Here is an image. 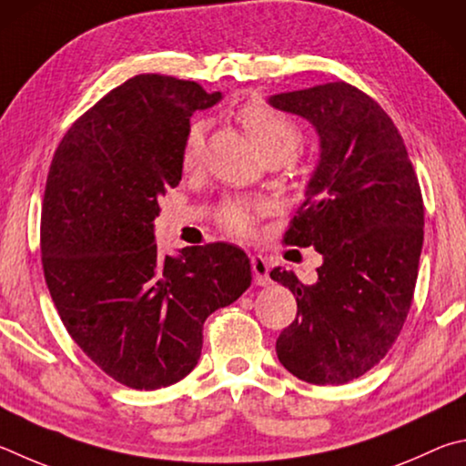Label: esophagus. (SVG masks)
Returning <instances> with one entry per match:
<instances>
[{"instance_id": "1", "label": "esophagus", "mask_w": 466, "mask_h": 466, "mask_svg": "<svg viewBox=\"0 0 466 466\" xmlns=\"http://www.w3.org/2000/svg\"><path fill=\"white\" fill-rule=\"evenodd\" d=\"M251 272H254V282L258 287H266L270 282V266H268L266 258L251 256Z\"/></svg>"}]
</instances>
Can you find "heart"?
Segmentation results:
<instances>
[{
	"label": "heart",
	"mask_w": 466,
	"mask_h": 466,
	"mask_svg": "<svg viewBox=\"0 0 466 466\" xmlns=\"http://www.w3.org/2000/svg\"><path fill=\"white\" fill-rule=\"evenodd\" d=\"M238 120L251 137V141L256 143L259 153L264 155V159L274 157V155L287 159L300 145V128L297 122L262 100H251L246 106H241V110L238 112ZM204 138H207V127H204V122H192L186 130L182 153H179L182 167L186 171H192L200 166ZM266 210V200L233 198L223 204V208L218 212V220L228 233L238 235V238H251L256 231L258 218Z\"/></svg>",
	"instance_id": "1"
}]
</instances>
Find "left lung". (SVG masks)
I'll return each instance as SVG.
<instances>
[{
  "instance_id": "left-lung-1",
  "label": "left lung",
  "mask_w": 466,
  "mask_h": 466,
  "mask_svg": "<svg viewBox=\"0 0 466 466\" xmlns=\"http://www.w3.org/2000/svg\"><path fill=\"white\" fill-rule=\"evenodd\" d=\"M268 102L311 122L321 147L282 241L313 246L323 264L315 284L270 272L297 297L276 354L300 380L344 385L387 356L410 313L423 246L420 182L389 114L346 81Z\"/></svg>"
}]
</instances>
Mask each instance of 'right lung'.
<instances>
[{
	"label": "right lung",
	"mask_w": 466,
	"mask_h": 466,
	"mask_svg": "<svg viewBox=\"0 0 466 466\" xmlns=\"http://www.w3.org/2000/svg\"><path fill=\"white\" fill-rule=\"evenodd\" d=\"M220 100L196 81L145 73L114 87L73 122L48 169L40 251L65 329L94 364L130 389L190 374L202 325L251 284L231 243L161 256L159 198L182 179L190 116Z\"/></svg>",
	"instance_id": "obj_1"
}]
</instances>
